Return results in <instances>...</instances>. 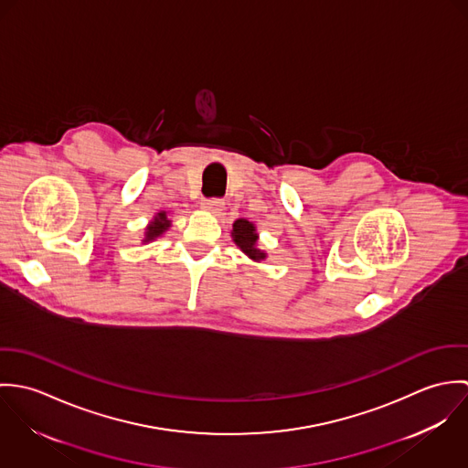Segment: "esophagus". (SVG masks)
<instances>
[{"label":"esophagus","instance_id":"obj_1","mask_svg":"<svg viewBox=\"0 0 468 468\" xmlns=\"http://www.w3.org/2000/svg\"><path fill=\"white\" fill-rule=\"evenodd\" d=\"M223 200H218V198H210V200L201 201V208L203 210H208L212 214H219L223 210Z\"/></svg>","mask_w":468,"mask_h":468}]
</instances>
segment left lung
Returning <instances> with one entry per match:
<instances>
[{
    "instance_id": "8db88e82",
    "label": "left lung",
    "mask_w": 468,
    "mask_h": 468,
    "mask_svg": "<svg viewBox=\"0 0 468 468\" xmlns=\"http://www.w3.org/2000/svg\"><path fill=\"white\" fill-rule=\"evenodd\" d=\"M232 241L236 243V247L249 258L252 260L254 263H261L268 258L267 250H261L260 249V234H258V229L252 221L245 219V218H239L232 223Z\"/></svg>"
}]
</instances>
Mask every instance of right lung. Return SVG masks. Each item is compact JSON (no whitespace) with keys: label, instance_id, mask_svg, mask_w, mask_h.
<instances>
[{"label":"right lung","instance_id":"obj_1","mask_svg":"<svg viewBox=\"0 0 468 468\" xmlns=\"http://www.w3.org/2000/svg\"><path fill=\"white\" fill-rule=\"evenodd\" d=\"M171 227V219L167 216L165 210H158L153 219L147 223V227L144 229V238H142V243L147 245L151 241H156L158 238H162Z\"/></svg>","mask_w":468,"mask_h":468}]
</instances>
